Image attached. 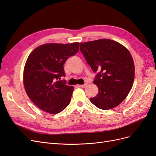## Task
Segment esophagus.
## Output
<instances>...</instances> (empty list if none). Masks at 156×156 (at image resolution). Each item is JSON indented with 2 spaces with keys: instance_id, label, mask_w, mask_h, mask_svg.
<instances>
[{
  "instance_id": "34e87169",
  "label": "esophagus",
  "mask_w": 156,
  "mask_h": 156,
  "mask_svg": "<svg viewBox=\"0 0 156 156\" xmlns=\"http://www.w3.org/2000/svg\"><path fill=\"white\" fill-rule=\"evenodd\" d=\"M87 86V84H81V85H79V87H81V88H85Z\"/></svg>"
}]
</instances>
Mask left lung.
I'll list each match as a JSON object with an SVG mask.
<instances>
[{"label": "left lung", "mask_w": 156, "mask_h": 156, "mask_svg": "<svg viewBox=\"0 0 156 156\" xmlns=\"http://www.w3.org/2000/svg\"><path fill=\"white\" fill-rule=\"evenodd\" d=\"M80 50L96 73L94 83L99 92L90 98L91 103L103 110L119 105L128 95L134 81L135 65L129 51L108 39L80 43Z\"/></svg>", "instance_id": "left-lung-1"}]
</instances>
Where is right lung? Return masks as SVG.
I'll return each instance as SVG.
<instances>
[{
    "label": "right lung",
    "instance_id": "right-lung-1",
    "mask_svg": "<svg viewBox=\"0 0 156 156\" xmlns=\"http://www.w3.org/2000/svg\"><path fill=\"white\" fill-rule=\"evenodd\" d=\"M79 43L47 44L37 47L28 57L23 83L30 100L40 109L56 114L68 107L73 87L65 80L64 64L79 51Z\"/></svg>",
    "mask_w": 156,
    "mask_h": 156
}]
</instances>
